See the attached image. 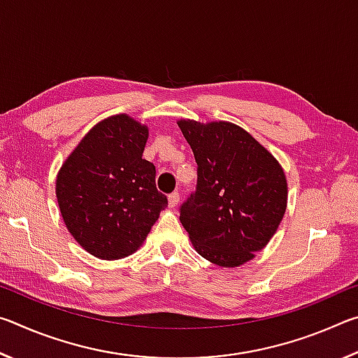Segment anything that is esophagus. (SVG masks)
Returning <instances> with one entry per match:
<instances>
[{"mask_svg":"<svg viewBox=\"0 0 358 358\" xmlns=\"http://www.w3.org/2000/svg\"><path fill=\"white\" fill-rule=\"evenodd\" d=\"M178 203H180V194H178V192L169 194V207L175 208Z\"/></svg>","mask_w":358,"mask_h":358,"instance_id":"34e87169","label":"esophagus"}]
</instances>
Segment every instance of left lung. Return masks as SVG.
Listing matches in <instances>:
<instances>
[{
    "instance_id": "1",
    "label": "left lung",
    "mask_w": 358,
    "mask_h": 358,
    "mask_svg": "<svg viewBox=\"0 0 358 358\" xmlns=\"http://www.w3.org/2000/svg\"><path fill=\"white\" fill-rule=\"evenodd\" d=\"M178 126L197 162V185L180 207L196 251L220 266H238L264 250L287 207L282 167L250 132L227 121Z\"/></svg>"
}]
</instances>
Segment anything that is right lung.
<instances>
[{"instance_id": "add662e5", "label": "right lung", "mask_w": 358, "mask_h": 358, "mask_svg": "<svg viewBox=\"0 0 358 358\" xmlns=\"http://www.w3.org/2000/svg\"><path fill=\"white\" fill-rule=\"evenodd\" d=\"M148 128L120 113L99 121L64 161L57 199L66 227L104 260L136 252L167 207L153 162L142 159Z\"/></svg>"}]
</instances>
